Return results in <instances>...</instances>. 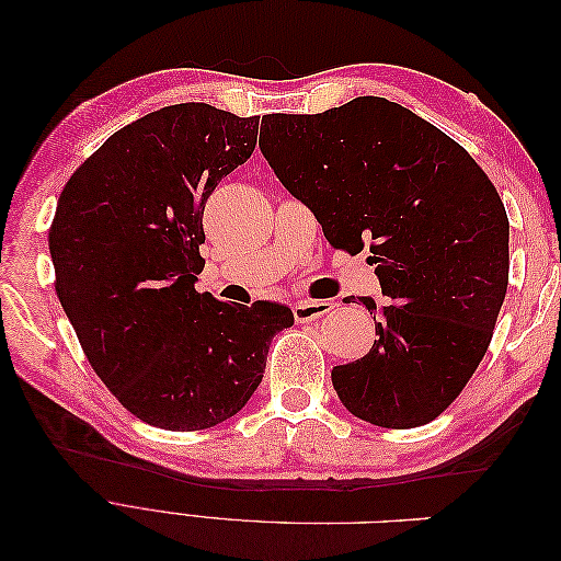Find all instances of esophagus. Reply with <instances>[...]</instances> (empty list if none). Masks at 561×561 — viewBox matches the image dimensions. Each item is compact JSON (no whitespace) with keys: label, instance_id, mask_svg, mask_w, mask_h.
I'll return each mask as SVG.
<instances>
[{"label":"esophagus","instance_id":"34e87169","mask_svg":"<svg viewBox=\"0 0 561 561\" xmlns=\"http://www.w3.org/2000/svg\"><path fill=\"white\" fill-rule=\"evenodd\" d=\"M332 311V301L328 299H318V301H311V299H304V301H295L293 304V313L299 322H309V320H316V318H322L325 313Z\"/></svg>","mask_w":561,"mask_h":561}]
</instances>
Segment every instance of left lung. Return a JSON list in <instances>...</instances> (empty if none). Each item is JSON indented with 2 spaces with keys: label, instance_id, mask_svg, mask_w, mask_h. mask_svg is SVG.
<instances>
[{
  "label": "left lung",
  "instance_id": "1",
  "mask_svg": "<svg viewBox=\"0 0 561 561\" xmlns=\"http://www.w3.org/2000/svg\"><path fill=\"white\" fill-rule=\"evenodd\" d=\"M262 154L276 178L348 252L369 264L393 304L377 339L336 365L346 410L381 428L443 414L489 348L507 290L511 225L496 186L468 151L386 98L363 95L320 114H266Z\"/></svg>",
  "mask_w": 561,
  "mask_h": 561
}]
</instances>
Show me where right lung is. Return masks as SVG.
<instances>
[{
    "mask_svg": "<svg viewBox=\"0 0 561 561\" xmlns=\"http://www.w3.org/2000/svg\"><path fill=\"white\" fill-rule=\"evenodd\" d=\"M260 116L206 103L151 112L116 130L58 198L48 250L56 293L95 375L130 414L163 431H203L257 390L276 301L196 293L206 266L203 208L250 159Z\"/></svg>",
    "mask_w": 561,
    "mask_h": 561,
    "instance_id": "obj_1",
    "label": "right lung"
}]
</instances>
